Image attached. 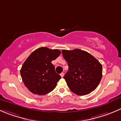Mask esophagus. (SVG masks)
Returning <instances> with one entry per match:
<instances>
[{"instance_id": "obj_1", "label": "esophagus", "mask_w": 121, "mask_h": 121, "mask_svg": "<svg viewBox=\"0 0 121 121\" xmlns=\"http://www.w3.org/2000/svg\"><path fill=\"white\" fill-rule=\"evenodd\" d=\"M64 73H60V77H62H62H64Z\"/></svg>"}]
</instances>
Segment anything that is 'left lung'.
<instances>
[{"label": "left lung", "instance_id": "8db88e82", "mask_svg": "<svg viewBox=\"0 0 121 121\" xmlns=\"http://www.w3.org/2000/svg\"><path fill=\"white\" fill-rule=\"evenodd\" d=\"M62 53L69 66L64 78L71 91L83 96L96 89L102 77L100 63L89 53L78 49L62 50Z\"/></svg>", "mask_w": 121, "mask_h": 121}]
</instances>
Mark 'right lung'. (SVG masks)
<instances>
[{"instance_id": "add662e5", "label": "right lung", "mask_w": 121, "mask_h": 121, "mask_svg": "<svg viewBox=\"0 0 121 121\" xmlns=\"http://www.w3.org/2000/svg\"><path fill=\"white\" fill-rule=\"evenodd\" d=\"M57 49L42 47L34 50L22 66L20 73L25 87L31 93L45 95L53 90L61 77L52 64L60 55Z\"/></svg>"}]
</instances>
